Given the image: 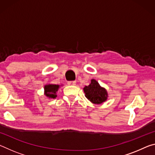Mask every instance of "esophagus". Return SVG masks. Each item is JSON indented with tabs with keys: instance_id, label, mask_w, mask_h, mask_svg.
<instances>
[{
	"instance_id": "34e87169",
	"label": "esophagus",
	"mask_w": 155,
	"mask_h": 155,
	"mask_svg": "<svg viewBox=\"0 0 155 155\" xmlns=\"http://www.w3.org/2000/svg\"><path fill=\"white\" fill-rule=\"evenodd\" d=\"M68 85H76V81H68Z\"/></svg>"
}]
</instances>
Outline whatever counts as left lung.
Returning <instances> with one entry per match:
<instances>
[{"label": "left lung", "mask_w": 155, "mask_h": 155, "mask_svg": "<svg viewBox=\"0 0 155 155\" xmlns=\"http://www.w3.org/2000/svg\"><path fill=\"white\" fill-rule=\"evenodd\" d=\"M85 96L94 104H101L107 98V92L104 88L101 87L96 80L92 79L88 86L83 88Z\"/></svg>", "instance_id": "obj_1"}]
</instances>
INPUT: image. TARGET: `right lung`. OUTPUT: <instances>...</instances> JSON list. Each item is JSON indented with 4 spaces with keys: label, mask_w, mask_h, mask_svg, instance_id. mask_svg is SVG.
Here are the masks:
<instances>
[{
    "label": "right lung",
    "mask_w": 155,
    "mask_h": 155,
    "mask_svg": "<svg viewBox=\"0 0 155 155\" xmlns=\"http://www.w3.org/2000/svg\"><path fill=\"white\" fill-rule=\"evenodd\" d=\"M59 85H47L44 87L45 95L47 97L51 98H54L57 97L56 92L58 90Z\"/></svg>",
    "instance_id": "right-lung-1"
}]
</instances>
